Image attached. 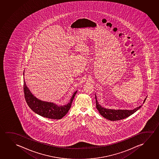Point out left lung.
<instances>
[{"mask_svg":"<svg viewBox=\"0 0 159 159\" xmlns=\"http://www.w3.org/2000/svg\"><path fill=\"white\" fill-rule=\"evenodd\" d=\"M146 99V98L143 100V104L145 102ZM95 100H96V109L99 111L100 114L102 116V117L111 121L122 120L125 118L129 117L130 115L135 113L136 111H138V110L142 107V105H141L133 110L107 109L105 107H102L101 105L98 102L97 100L96 94H95Z\"/></svg>","mask_w":159,"mask_h":159,"instance_id":"obj_1","label":"left lung"}]
</instances>
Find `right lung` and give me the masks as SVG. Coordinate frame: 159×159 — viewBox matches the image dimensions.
<instances>
[{
    "label": "right lung",
    "mask_w": 159,
    "mask_h": 159,
    "mask_svg": "<svg viewBox=\"0 0 159 159\" xmlns=\"http://www.w3.org/2000/svg\"><path fill=\"white\" fill-rule=\"evenodd\" d=\"M24 93L27 104L35 113L43 117L58 120L63 118L68 113L77 91L74 93L70 102L64 105H58L54 102H44L38 99L30 91L25 80L24 81Z\"/></svg>",
    "instance_id": "1"
}]
</instances>
